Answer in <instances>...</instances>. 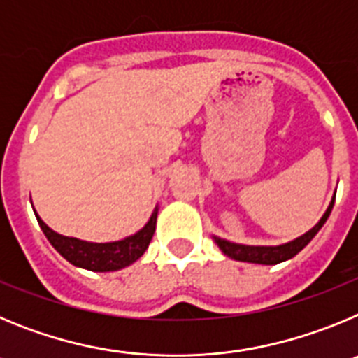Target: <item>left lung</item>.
Returning <instances> with one entry per match:
<instances>
[{
    "instance_id": "1",
    "label": "left lung",
    "mask_w": 358,
    "mask_h": 358,
    "mask_svg": "<svg viewBox=\"0 0 358 358\" xmlns=\"http://www.w3.org/2000/svg\"><path fill=\"white\" fill-rule=\"evenodd\" d=\"M334 202H335V197H334V201L330 202V206H328L327 213L322 215L321 220H319V222L315 224V226L312 227L308 233H305L303 236L296 238L294 242L285 243V245H276V248L240 245V243H231V242H226V240H222V238H215V242H217V245L220 248V251H222L224 255H227L229 258H235V260H238V262H248V264H262V265L281 264V262L290 260L292 256H296L297 252L301 251L306 243L310 242V240L317 235V231L324 226V222H327L328 217H330L331 208H334Z\"/></svg>"
}]
</instances>
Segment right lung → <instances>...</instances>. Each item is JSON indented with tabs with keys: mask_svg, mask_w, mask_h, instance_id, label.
Returning a JSON list of instances; mask_svg holds the SVG:
<instances>
[{
	"mask_svg": "<svg viewBox=\"0 0 358 358\" xmlns=\"http://www.w3.org/2000/svg\"><path fill=\"white\" fill-rule=\"evenodd\" d=\"M156 218L157 210L152 213L147 226L138 231L136 235L109 243H91L78 238H69V236H62L50 229L39 217H37V222L50 243L69 264L87 268V271H94V273H109V271L127 267V265L134 264L138 258H141L154 236V231H156Z\"/></svg>",
	"mask_w": 358,
	"mask_h": 358,
	"instance_id": "obj_1",
	"label": "right lung"
}]
</instances>
